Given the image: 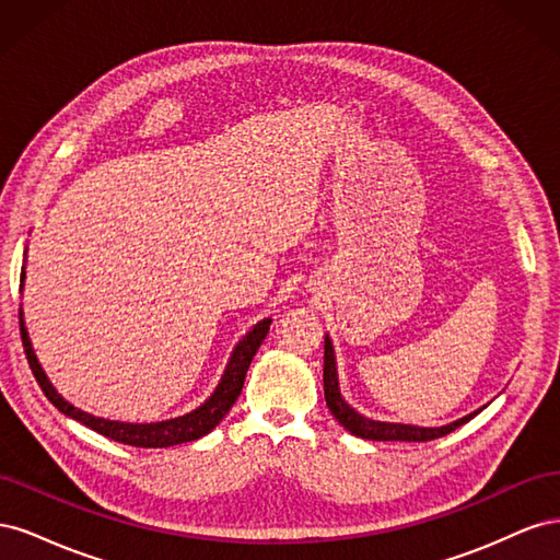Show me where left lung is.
<instances>
[{
    "mask_svg": "<svg viewBox=\"0 0 560 560\" xmlns=\"http://www.w3.org/2000/svg\"><path fill=\"white\" fill-rule=\"evenodd\" d=\"M322 381H325V399H327V406L334 413V418L341 422V425L350 434L371 439V442H432V439L446 436L448 432L465 425L467 420H471L479 413V411H474L444 428H418V425H401V422H381V420H371V418L358 413L341 397V389H338L336 358H334V346H331L329 336H325V376H322Z\"/></svg>",
    "mask_w": 560,
    "mask_h": 560,
    "instance_id": "1",
    "label": "left lung"
}]
</instances>
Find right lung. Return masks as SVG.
Instances as JSON below:
<instances>
[{
	"instance_id": "1",
	"label": "right lung",
	"mask_w": 560,
	"mask_h": 560,
	"mask_svg": "<svg viewBox=\"0 0 560 560\" xmlns=\"http://www.w3.org/2000/svg\"><path fill=\"white\" fill-rule=\"evenodd\" d=\"M21 280H25V270H23ZM19 315H21V338H23V348L27 354L30 369H32V374H35L42 393L48 397V401L54 404L60 413L79 420L81 425L95 430L97 434L109 436V439H114V442H121L128 446H140V448L177 446V444H186V442H196V439L212 432L219 422H222V418L231 411L235 399L241 397L245 374L252 364V358L257 354L259 346L264 343V338L270 329V317H266V319L257 322V325L252 327V331H247L243 336V341H238V346L233 348L224 376L214 387V393L210 395V399H206V404H200L198 409H194L191 413H184V416L161 420V422H118V420L97 418L93 413L81 411L58 395V389L46 378L35 350H32L30 336H27L25 322H23V311Z\"/></svg>"
}]
</instances>
